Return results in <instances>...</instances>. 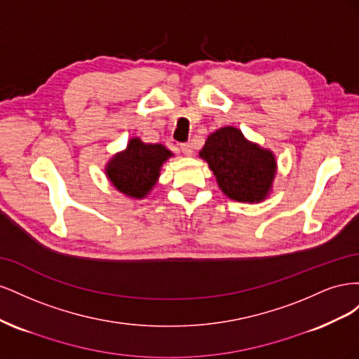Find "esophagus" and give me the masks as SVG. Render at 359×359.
Wrapping results in <instances>:
<instances>
[{"label":"esophagus","instance_id":"esophagus-1","mask_svg":"<svg viewBox=\"0 0 359 359\" xmlns=\"http://www.w3.org/2000/svg\"><path fill=\"white\" fill-rule=\"evenodd\" d=\"M180 149L182 151L184 156H191L193 154V149H191V145L189 142H184L180 145Z\"/></svg>","mask_w":359,"mask_h":359}]
</instances>
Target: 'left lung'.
Instances as JSON below:
<instances>
[{"label": "left lung", "mask_w": 359, "mask_h": 359, "mask_svg": "<svg viewBox=\"0 0 359 359\" xmlns=\"http://www.w3.org/2000/svg\"><path fill=\"white\" fill-rule=\"evenodd\" d=\"M226 196L240 202L265 199L276 172L274 156L250 144L240 130L223 127L208 136L201 151Z\"/></svg>", "instance_id": "1"}]
</instances>
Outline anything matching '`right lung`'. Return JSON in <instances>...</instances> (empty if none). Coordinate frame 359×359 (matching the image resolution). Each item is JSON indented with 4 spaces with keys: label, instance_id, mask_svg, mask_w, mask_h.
<instances>
[{
    "label": "right lung",
    "instance_id": "right-lung-1",
    "mask_svg": "<svg viewBox=\"0 0 359 359\" xmlns=\"http://www.w3.org/2000/svg\"><path fill=\"white\" fill-rule=\"evenodd\" d=\"M170 156V151L163 145H147L140 139H132L124 153L109 161L106 173L119 191L140 199L153 189L161 165Z\"/></svg>",
    "mask_w": 359,
    "mask_h": 359
}]
</instances>
